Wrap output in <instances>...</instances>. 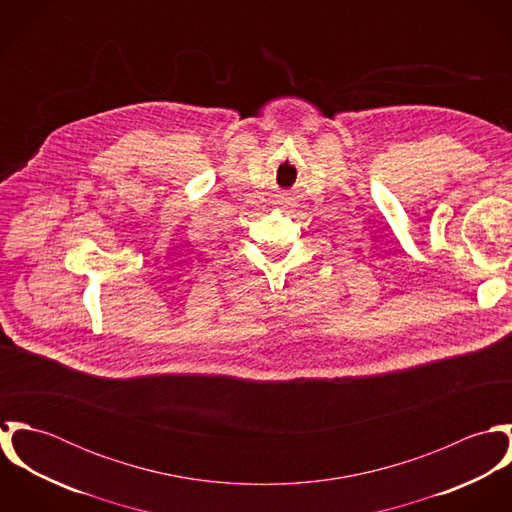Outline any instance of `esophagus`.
<instances>
[{
  "label": "esophagus",
  "instance_id": "esophagus-1",
  "mask_svg": "<svg viewBox=\"0 0 512 512\" xmlns=\"http://www.w3.org/2000/svg\"><path fill=\"white\" fill-rule=\"evenodd\" d=\"M276 205H280L282 209H288V207H293L292 195H280V197H278V201H276Z\"/></svg>",
  "mask_w": 512,
  "mask_h": 512
}]
</instances>
